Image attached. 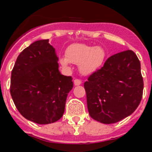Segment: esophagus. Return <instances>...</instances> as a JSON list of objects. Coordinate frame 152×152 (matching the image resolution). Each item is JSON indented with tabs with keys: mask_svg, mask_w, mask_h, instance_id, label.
<instances>
[{
	"mask_svg": "<svg viewBox=\"0 0 152 152\" xmlns=\"http://www.w3.org/2000/svg\"><path fill=\"white\" fill-rule=\"evenodd\" d=\"M73 83H74V85L75 86H80V85H81L82 81H81V80H77V79H76V80H75L74 81H73Z\"/></svg>",
	"mask_w": 152,
	"mask_h": 152,
	"instance_id": "esophagus-1",
	"label": "esophagus"
}]
</instances>
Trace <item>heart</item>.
<instances>
[{
	"label": "heart",
	"instance_id": "1",
	"mask_svg": "<svg viewBox=\"0 0 152 152\" xmlns=\"http://www.w3.org/2000/svg\"><path fill=\"white\" fill-rule=\"evenodd\" d=\"M105 52L100 46H89L83 43H73L67 47L66 56L60 58V65L69 70L70 63L76 64L83 75H90L97 71L103 64Z\"/></svg>",
	"mask_w": 152,
	"mask_h": 152
}]
</instances>
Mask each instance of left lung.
Here are the masks:
<instances>
[{"mask_svg":"<svg viewBox=\"0 0 152 152\" xmlns=\"http://www.w3.org/2000/svg\"><path fill=\"white\" fill-rule=\"evenodd\" d=\"M93 119L115 123L132 114L142 98L144 83L136 54L126 50L110 56L84 83Z\"/></svg>","mask_w":152,"mask_h":152,"instance_id":"obj_1","label":"left lung"}]
</instances>
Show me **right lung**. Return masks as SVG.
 <instances>
[{
	"mask_svg": "<svg viewBox=\"0 0 152 152\" xmlns=\"http://www.w3.org/2000/svg\"><path fill=\"white\" fill-rule=\"evenodd\" d=\"M58 61L49 39L31 43L16 60L10 94L19 113L27 120L46 125L63 116L73 83L70 76L60 73Z\"/></svg>",
	"mask_w": 152,
	"mask_h": 152,
	"instance_id": "obj_1",
	"label": "right lung"
}]
</instances>
